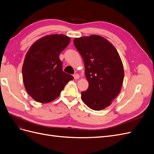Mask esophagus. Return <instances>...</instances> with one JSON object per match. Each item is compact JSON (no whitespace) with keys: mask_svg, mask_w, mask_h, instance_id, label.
<instances>
[{"mask_svg":"<svg viewBox=\"0 0 154 154\" xmlns=\"http://www.w3.org/2000/svg\"><path fill=\"white\" fill-rule=\"evenodd\" d=\"M74 79H76V80H78V79L80 78V75H79L78 74H74L73 75Z\"/></svg>","mask_w":154,"mask_h":154,"instance_id":"obj_1","label":"esophagus"}]
</instances>
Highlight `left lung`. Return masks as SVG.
Returning <instances> with one entry per match:
<instances>
[{"label":"left lung","instance_id":"obj_1","mask_svg":"<svg viewBox=\"0 0 154 154\" xmlns=\"http://www.w3.org/2000/svg\"><path fill=\"white\" fill-rule=\"evenodd\" d=\"M74 44L83 60L88 88L81 93L88 107L103 110L111 105L120 92L124 79L122 60L114 46L99 35L74 39Z\"/></svg>","mask_w":154,"mask_h":154}]
</instances>
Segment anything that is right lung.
<instances>
[{
  "mask_svg": "<svg viewBox=\"0 0 154 154\" xmlns=\"http://www.w3.org/2000/svg\"><path fill=\"white\" fill-rule=\"evenodd\" d=\"M70 41V37L63 35H47L36 40L26 53L22 66L23 82L36 101L46 103L57 99L74 79L63 71L59 58Z\"/></svg>",
  "mask_w": 154,
  "mask_h": 154,
  "instance_id": "1",
  "label": "right lung"
}]
</instances>
